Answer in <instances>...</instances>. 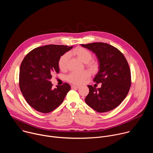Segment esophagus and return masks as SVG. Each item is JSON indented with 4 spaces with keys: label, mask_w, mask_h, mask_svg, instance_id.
I'll return each mask as SVG.
<instances>
[{
    "label": "esophagus",
    "mask_w": 153,
    "mask_h": 153,
    "mask_svg": "<svg viewBox=\"0 0 153 153\" xmlns=\"http://www.w3.org/2000/svg\"><path fill=\"white\" fill-rule=\"evenodd\" d=\"M80 86H78V85H72L71 86V88H75V89H78V88H80Z\"/></svg>",
    "instance_id": "obj_1"
}]
</instances>
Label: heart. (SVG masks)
Returning a JSON list of instances; mask_svg holds the SVG:
<instances>
[{"label": "heart", "instance_id": "heart-1", "mask_svg": "<svg viewBox=\"0 0 153 153\" xmlns=\"http://www.w3.org/2000/svg\"><path fill=\"white\" fill-rule=\"evenodd\" d=\"M70 54L76 56L82 62L85 63L86 67H88L92 71H96L98 69V63L95 60H91V53L83 47H78L74 48ZM69 55L65 53L61 56L58 61V67L62 71H65L67 68ZM90 72L85 70L80 73H71L67 76V80L74 84L80 85L85 82V81L90 77Z\"/></svg>", "mask_w": 153, "mask_h": 153}]
</instances>
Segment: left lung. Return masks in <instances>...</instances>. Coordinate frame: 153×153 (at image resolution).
<instances>
[{
    "label": "left lung",
    "instance_id": "obj_1",
    "mask_svg": "<svg viewBox=\"0 0 153 153\" xmlns=\"http://www.w3.org/2000/svg\"><path fill=\"white\" fill-rule=\"evenodd\" d=\"M96 54L99 71L94 77L99 88L88 85L89 93L86 103L99 113L111 111L126 97L131 86V72L123 54L114 47L102 42L81 44Z\"/></svg>",
    "mask_w": 153,
    "mask_h": 153
}]
</instances>
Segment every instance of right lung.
<instances>
[{
  "label": "right lung",
  "mask_w": 153,
  "mask_h": 153,
  "mask_svg": "<svg viewBox=\"0 0 153 153\" xmlns=\"http://www.w3.org/2000/svg\"><path fill=\"white\" fill-rule=\"evenodd\" d=\"M73 47L48 45L36 48L24 59L19 71V86L27 103L36 111L48 113L58 107L71 87L65 83L53 88L50 79L59 73L58 61Z\"/></svg>",
  "instance_id": "right-lung-1"
}]
</instances>
